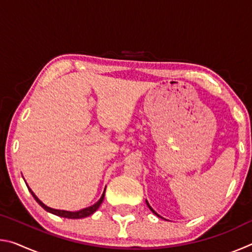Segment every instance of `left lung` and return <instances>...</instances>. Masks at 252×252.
<instances>
[{"instance_id": "1", "label": "left lung", "mask_w": 252, "mask_h": 252, "mask_svg": "<svg viewBox=\"0 0 252 252\" xmlns=\"http://www.w3.org/2000/svg\"><path fill=\"white\" fill-rule=\"evenodd\" d=\"M146 202H147V204H148V207H149V208H150V210H151V211H152L153 213H155V215H157V216H159V215H158V213H157V212H156L155 210H153V209H152V208L150 207V204H149V202H148V201H146Z\"/></svg>"}]
</instances>
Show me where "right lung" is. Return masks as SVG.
<instances>
[{
	"label": "right lung",
	"mask_w": 252,
	"mask_h": 252,
	"mask_svg": "<svg viewBox=\"0 0 252 252\" xmlns=\"http://www.w3.org/2000/svg\"><path fill=\"white\" fill-rule=\"evenodd\" d=\"M28 188H29V187H28ZM29 191H30V192H31V194L33 195V198L35 199V201H36L37 203H39L40 206L44 209V210L49 211V212H51V213H53V215H55V216L63 217V218H67V219H81V218H85V217H89V216L93 215V213H94V212L97 210V208L100 207V204H101L102 202H103L104 193H105V190H104V192H103V194H102V197L100 198L99 201L93 204V206L88 207V208H85V209H82V210L72 212V211H64V210H57V209H52V208L46 207L45 204L42 203V202L40 201V200H39V198H37L36 195L33 193V191H32L31 189H30V188H29Z\"/></svg>",
	"instance_id": "obj_1"
}]
</instances>
